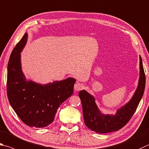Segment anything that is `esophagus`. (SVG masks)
Wrapping results in <instances>:
<instances>
[{
	"label": "esophagus",
	"instance_id": "34e87169",
	"mask_svg": "<svg viewBox=\"0 0 149 149\" xmlns=\"http://www.w3.org/2000/svg\"><path fill=\"white\" fill-rule=\"evenodd\" d=\"M84 88V85L83 83H77L76 84H75L74 85V90L76 91H79L80 90H81Z\"/></svg>",
	"mask_w": 149,
	"mask_h": 149
}]
</instances>
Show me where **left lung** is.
Returning a JSON list of instances; mask_svg holds the SVG:
<instances>
[{
  "label": "left lung",
  "instance_id": "obj_1",
  "mask_svg": "<svg viewBox=\"0 0 149 149\" xmlns=\"http://www.w3.org/2000/svg\"><path fill=\"white\" fill-rule=\"evenodd\" d=\"M145 87V75L142 59L139 55V77L136 91L131 99L117 110L115 115L104 114L95 102L93 95L85 90L79 91L83 118L88 128L98 134L118 131L127 124L136 111L142 98Z\"/></svg>",
  "mask_w": 149,
  "mask_h": 149
}]
</instances>
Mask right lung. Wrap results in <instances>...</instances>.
<instances>
[{"mask_svg": "<svg viewBox=\"0 0 149 149\" xmlns=\"http://www.w3.org/2000/svg\"><path fill=\"white\" fill-rule=\"evenodd\" d=\"M27 40L26 32L11 53L8 64V98L24 123L30 127L44 128L52 123L58 108L74 93L76 80L68 77L42 84L26 79L21 67V53Z\"/></svg>", "mask_w": 149, "mask_h": 149, "instance_id": "right-lung-1", "label": "right lung"}]
</instances>
